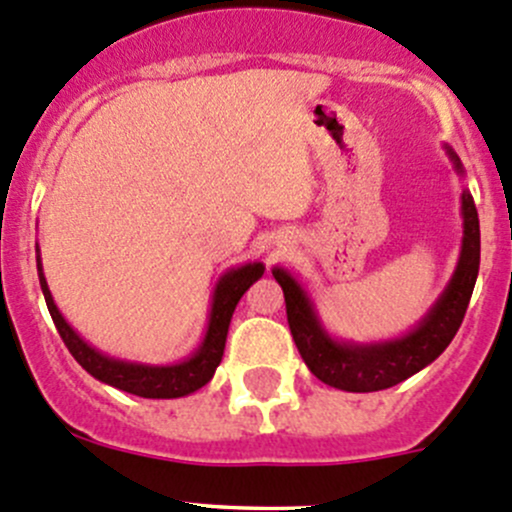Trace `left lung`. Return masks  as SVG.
<instances>
[{
  "mask_svg": "<svg viewBox=\"0 0 512 512\" xmlns=\"http://www.w3.org/2000/svg\"><path fill=\"white\" fill-rule=\"evenodd\" d=\"M446 152L456 172H463L456 152ZM461 214V256H458V266L449 286L412 333L394 337V340L367 342V345L335 340L320 325L313 303L300 283L283 268H273V278L283 288V298H286V315L295 347L308 370L320 382L342 392H379L424 370L449 347L463 323L468 300L476 286L478 266H481V226H478L476 204L466 189L461 194Z\"/></svg>",
  "mask_w": 512,
  "mask_h": 512,
  "instance_id": "obj_1",
  "label": "left lung"
}]
</instances>
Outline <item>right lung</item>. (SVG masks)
Masks as SVG:
<instances>
[{"instance_id":"add662e5","label":"right lung","mask_w":512,"mask_h":512,"mask_svg":"<svg viewBox=\"0 0 512 512\" xmlns=\"http://www.w3.org/2000/svg\"><path fill=\"white\" fill-rule=\"evenodd\" d=\"M36 261H39L36 268H39V283L46 298V308H49L51 320H54L61 340L66 342L68 352L76 357L78 365H81L88 374L100 379V382L145 399L187 397V394L202 389L204 384L214 377L221 357H224L226 333H229V323L231 315H234L236 303L241 300V295L249 291L251 283H256L258 278L263 276V263H246V266L226 271L224 276L219 278L217 288H214L207 333H204V340L202 345L197 347V352H194L192 357H187V360L177 362V365H138V362H125L103 355L96 347L88 345V342L63 320L54 298H51L49 286H46L41 258H36Z\"/></svg>"}]
</instances>
